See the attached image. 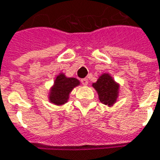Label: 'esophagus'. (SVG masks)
Masks as SVG:
<instances>
[{
	"label": "esophagus",
	"mask_w": 160,
	"mask_h": 160,
	"mask_svg": "<svg viewBox=\"0 0 160 160\" xmlns=\"http://www.w3.org/2000/svg\"><path fill=\"white\" fill-rule=\"evenodd\" d=\"M81 83H82L83 86H87L88 85V80L86 78H83V79H81Z\"/></svg>",
	"instance_id": "esophagus-1"
}]
</instances>
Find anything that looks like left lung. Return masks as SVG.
Wrapping results in <instances>:
<instances>
[{
	"label": "left lung",
	"mask_w": 160,
	"mask_h": 160,
	"mask_svg": "<svg viewBox=\"0 0 160 160\" xmlns=\"http://www.w3.org/2000/svg\"><path fill=\"white\" fill-rule=\"evenodd\" d=\"M93 86L97 91L99 100L105 105L112 106L118 97V85L115 83L112 77L108 74H102L97 82L93 84Z\"/></svg>",
	"instance_id": "left-lung-1"
}]
</instances>
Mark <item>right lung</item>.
Returning <instances> with one entry per match:
<instances>
[{"label":"right lung","mask_w":160,"mask_h":160,"mask_svg":"<svg viewBox=\"0 0 160 160\" xmlns=\"http://www.w3.org/2000/svg\"><path fill=\"white\" fill-rule=\"evenodd\" d=\"M79 85L75 78H68L64 74H59L54 82V86L50 93V101L55 105H63L67 102L68 96L73 88Z\"/></svg>","instance_id":"1"}]
</instances>
